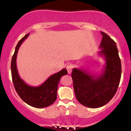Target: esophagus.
<instances>
[{
	"label": "esophagus",
	"mask_w": 131,
	"mask_h": 131,
	"mask_svg": "<svg viewBox=\"0 0 131 131\" xmlns=\"http://www.w3.org/2000/svg\"><path fill=\"white\" fill-rule=\"evenodd\" d=\"M66 68H67V70L68 73V74H71L72 72V70H73V65L71 64H67Z\"/></svg>",
	"instance_id": "34e87169"
}]
</instances>
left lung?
Segmentation results:
<instances>
[{
  "mask_svg": "<svg viewBox=\"0 0 131 131\" xmlns=\"http://www.w3.org/2000/svg\"><path fill=\"white\" fill-rule=\"evenodd\" d=\"M102 40L99 52L105 57L106 65L99 76L83 70L74 68L71 74L76 98L84 106L99 108L112 100L118 90L121 76V63L116 44L106 33L101 32Z\"/></svg>",
  "mask_w": 131,
  "mask_h": 131,
  "instance_id": "left-lung-1",
  "label": "left lung"
}]
</instances>
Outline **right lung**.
Segmentation results:
<instances>
[{
  "label": "right lung",
  "instance_id": "1",
  "mask_svg": "<svg viewBox=\"0 0 131 131\" xmlns=\"http://www.w3.org/2000/svg\"><path fill=\"white\" fill-rule=\"evenodd\" d=\"M29 34H26L16 45L11 62L12 77L14 88L19 97L30 106L42 108L50 106L56 100L59 81L63 76L68 74V72L66 69H63L58 73L50 76L46 82L39 87L27 85L19 76L16 68V59L19 46Z\"/></svg>",
  "mask_w": 131,
  "mask_h": 131
}]
</instances>
